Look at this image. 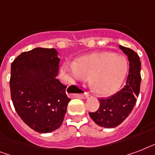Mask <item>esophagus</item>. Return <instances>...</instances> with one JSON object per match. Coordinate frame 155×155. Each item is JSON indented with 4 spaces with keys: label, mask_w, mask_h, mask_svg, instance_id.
<instances>
[{
    "label": "esophagus",
    "mask_w": 155,
    "mask_h": 155,
    "mask_svg": "<svg viewBox=\"0 0 155 155\" xmlns=\"http://www.w3.org/2000/svg\"><path fill=\"white\" fill-rule=\"evenodd\" d=\"M81 97H82L83 99H87V98H88V97H89V94H88V92H84V95H82V96H81Z\"/></svg>",
    "instance_id": "34e87169"
}]
</instances>
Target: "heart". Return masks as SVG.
Segmentation results:
<instances>
[{"label":"heart","instance_id":"b5f03b06","mask_svg":"<svg viewBox=\"0 0 155 155\" xmlns=\"http://www.w3.org/2000/svg\"><path fill=\"white\" fill-rule=\"evenodd\" d=\"M63 71L74 82L86 81L89 77L94 92L109 96L119 89L129 69L127 58L113 52L101 51L81 56L74 63L66 62Z\"/></svg>","mask_w":155,"mask_h":155}]
</instances>
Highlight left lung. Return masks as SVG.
<instances>
[{"instance_id": "8db88e82", "label": "left lung", "mask_w": 155, "mask_h": 155, "mask_svg": "<svg viewBox=\"0 0 155 155\" xmlns=\"http://www.w3.org/2000/svg\"><path fill=\"white\" fill-rule=\"evenodd\" d=\"M130 62V70L125 85L112 97L99 100L100 107L89 115L96 124L107 129L115 128L130 115L134 107L140 92L141 62L139 56L133 50L119 45Z\"/></svg>"}]
</instances>
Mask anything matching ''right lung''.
Masks as SVG:
<instances>
[{"label":"right lung","instance_id":"add662e5","mask_svg":"<svg viewBox=\"0 0 155 155\" xmlns=\"http://www.w3.org/2000/svg\"><path fill=\"white\" fill-rule=\"evenodd\" d=\"M51 48L23 52L11 64V99L30 128L41 134L60 127L70 101L67 86L57 79L60 58Z\"/></svg>","mask_w":155,"mask_h":155}]
</instances>
